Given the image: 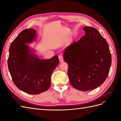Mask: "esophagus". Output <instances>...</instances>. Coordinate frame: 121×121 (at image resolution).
Here are the masks:
<instances>
[{"label":"esophagus","instance_id":"esophagus-1","mask_svg":"<svg viewBox=\"0 0 121 121\" xmlns=\"http://www.w3.org/2000/svg\"><path fill=\"white\" fill-rule=\"evenodd\" d=\"M58 59H59V60L60 62H61L63 61V56H61V55H60L59 56H58Z\"/></svg>","mask_w":121,"mask_h":121}]
</instances>
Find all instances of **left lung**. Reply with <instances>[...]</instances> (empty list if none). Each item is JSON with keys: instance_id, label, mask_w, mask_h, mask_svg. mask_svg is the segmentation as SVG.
Wrapping results in <instances>:
<instances>
[{"instance_id": "8db88e82", "label": "left lung", "mask_w": 121, "mask_h": 121, "mask_svg": "<svg viewBox=\"0 0 121 121\" xmlns=\"http://www.w3.org/2000/svg\"><path fill=\"white\" fill-rule=\"evenodd\" d=\"M85 35L65 49L69 82L75 89L87 91L96 88L108 77L112 63L108 43L95 28L86 26Z\"/></svg>"}]
</instances>
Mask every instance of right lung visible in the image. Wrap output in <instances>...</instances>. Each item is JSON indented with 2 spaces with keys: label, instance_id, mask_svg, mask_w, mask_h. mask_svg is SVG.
I'll use <instances>...</instances> for the list:
<instances>
[{
  "label": "right lung",
  "instance_id": "1",
  "mask_svg": "<svg viewBox=\"0 0 121 121\" xmlns=\"http://www.w3.org/2000/svg\"><path fill=\"white\" fill-rule=\"evenodd\" d=\"M35 33L33 29L22 31L11 43L8 60L9 71L15 85L26 93L34 95L49 89L51 75L59 64L57 56L44 60L31 53L25 44L33 42Z\"/></svg>",
  "mask_w": 121,
  "mask_h": 121
}]
</instances>
